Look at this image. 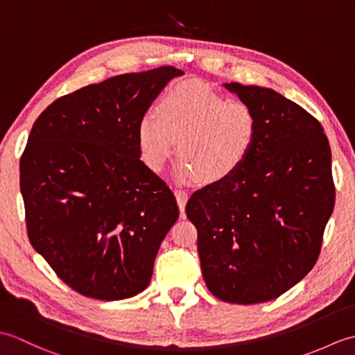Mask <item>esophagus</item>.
<instances>
[{
	"instance_id": "34e87169",
	"label": "esophagus",
	"mask_w": 355,
	"mask_h": 355,
	"mask_svg": "<svg viewBox=\"0 0 355 355\" xmlns=\"http://www.w3.org/2000/svg\"><path fill=\"white\" fill-rule=\"evenodd\" d=\"M173 193H175L178 207H180V210H182V214H183L184 212V207H186V202H187V198H189V193H187L183 189H175V191H173Z\"/></svg>"
}]
</instances>
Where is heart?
I'll list each match as a JSON object with an SVG mask.
<instances>
[{"label": "heart", "instance_id": "b5f03b06", "mask_svg": "<svg viewBox=\"0 0 355 355\" xmlns=\"http://www.w3.org/2000/svg\"><path fill=\"white\" fill-rule=\"evenodd\" d=\"M157 117L145 114L137 125L143 163L163 171L177 141L180 160L175 177L216 184L235 175L247 160L258 134L253 108L244 101L227 99L198 82H180L158 101Z\"/></svg>", "mask_w": 355, "mask_h": 355}]
</instances>
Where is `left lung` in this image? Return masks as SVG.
<instances>
[{
	"instance_id": "left-lung-1",
	"label": "left lung",
	"mask_w": 355,
	"mask_h": 355,
	"mask_svg": "<svg viewBox=\"0 0 355 355\" xmlns=\"http://www.w3.org/2000/svg\"><path fill=\"white\" fill-rule=\"evenodd\" d=\"M225 88L253 108L258 134L235 175L195 192L186 215L209 291L230 304L268 302L318 262L336 200L331 149L319 120L282 94Z\"/></svg>"
}]
</instances>
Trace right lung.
<instances>
[{"mask_svg": "<svg viewBox=\"0 0 355 355\" xmlns=\"http://www.w3.org/2000/svg\"><path fill=\"white\" fill-rule=\"evenodd\" d=\"M183 71L126 73L59 97L36 119L19 162L30 244L87 297L146 288L178 220L169 186L140 160L137 125Z\"/></svg>", "mask_w": 355, "mask_h": 355, "instance_id": "obj_1", "label": "right lung"}]
</instances>
